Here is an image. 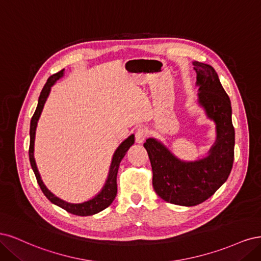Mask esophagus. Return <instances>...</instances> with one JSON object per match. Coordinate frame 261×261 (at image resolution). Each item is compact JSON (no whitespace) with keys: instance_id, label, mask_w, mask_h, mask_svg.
Returning <instances> with one entry per match:
<instances>
[{"instance_id":"1","label":"esophagus","mask_w":261,"mask_h":261,"mask_svg":"<svg viewBox=\"0 0 261 261\" xmlns=\"http://www.w3.org/2000/svg\"><path fill=\"white\" fill-rule=\"evenodd\" d=\"M148 136V131L144 127H140L136 132V142L137 143H143Z\"/></svg>"}]
</instances>
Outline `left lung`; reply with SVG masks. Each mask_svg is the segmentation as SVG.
<instances>
[{"label": "left lung", "mask_w": 261, "mask_h": 261, "mask_svg": "<svg viewBox=\"0 0 261 261\" xmlns=\"http://www.w3.org/2000/svg\"><path fill=\"white\" fill-rule=\"evenodd\" d=\"M198 100L217 123V143L207 158L195 163L176 159L163 144L148 139L144 147L153 169V188L168 203L195 206L203 203L229 178L234 161L235 133L230 97L210 65L194 63Z\"/></svg>", "instance_id": "left-lung-1"}]
</instances>
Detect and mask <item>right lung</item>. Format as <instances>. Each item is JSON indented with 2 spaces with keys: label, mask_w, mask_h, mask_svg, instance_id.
Listing matches in <instances>:
<instances>
[{
  "label": "right lung",
  "mask_w": 261,
  "mask_h": 261,
  "mask_svg": "<svg viewBox=\"0 0 261 261\" xmlns=\"http://www.w3.org/2000/svg\"><path fill=\"white\" fill-rule=\"evenodd\" d=\"M63 71H64V69L51 75V77L47 79L46 83L40 93L38 106H37L35 114H33V116H32L31 122H30V145H29L30 165H31L33 172H35V175H36L41 191L43 192V194L46 196V198L49 201H51V203L60 206L61 208L65 209L66 212H68L72 215L91 216V215H94V214L102 212V210H104L105 208H107L109 205H111L113 203V200L115 199V197L117 195V173H118L119 164L121 162V159L124 157L125 153L128 152L130 146L133 145L134 136L132 134V136H130L127 140H124L119 145V147L116 149L105 187L103 188L102 192H100L99 194H97L94 198L86 201V203L70 204V203H67V201H64L58 197H56L55 195H53L52 193L45 188L43 182H42V180L40 178V174H39V171L37 169V165L35 162V157H33V145H35L36 128H37V123L39 120V117L41 115V112H42V109H43V106H44V103H45L47 96H48L49 91H51V87L54 85L56 80H58L62 77Z\"/></svg>",
  "instance_id": "right-lung-1"
}]
</instances>
